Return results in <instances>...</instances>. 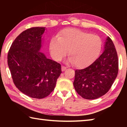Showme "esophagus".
Instances as JSON below:
<instances>
[{
  "label": "esophagus",
  "mask_w": 127,
  "mask_h": 127,
  "mask_svg": "<svg viewBox=\"0 0 127 127\" xmlns=\"http://www.w3.org/2000/svg\"><path fill=\"white\" fill-rule=\"evenodd\" d=\"M66 69V67H65V66H64L63 65L62 66V71H65V70Z\"/></svg>",
  "instance_id": "34e87169"
}]
</instances>
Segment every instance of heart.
Segmentation results:
<instances>
[{
    "mask_svg": "<svg viewBox=\"0 0 127 127\" xmlns=\"http://www.w3.org/2000/svg\"><path fill=\"white\" fill-rule=\"evenodd\" d=\"M102 41L99 36L76 29H67L51 38L49 49L51 57L60 61L66 53L68 61L77 68L91 64L100 55Z\"/></svg>",
    "mask_w": 127,
    "mask_h": 127,
    "instance_id": "1",
    "label": "heart"
}]
</instances>
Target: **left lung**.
<instances>
[{"label": "left lung", "instance_id": "1", "mask_svg": "<svg viewBox=\"0 0 127 127\" xmlns=\"http://www.w3.org/2000/svg\"><path fill=\"white\" fill-rule=\"evenodd\" d=\"M118 73L117 53L112 40L107 37L99 58L88 67L75 70L74 87L83 98L96 99L108 92Z\"/></svg>", "mask_w": 127, "mask_h": 127}]
</instances>
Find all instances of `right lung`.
I'll return each mask as SVG.
<instances>
[{
	"label": "right lung",
	"instance_id": "obj_1",
	"mask_svg": "<svg viewBox=\"0 0 127 127\" xmlns=\"http://www.w3.org/2000/svg\"><path fill=\"white\" fill-rule=\"evenodd\" d=\"M45 31V27H36L23 31L8 54V65L15 86L26 95L35 98L48 96L62 73L61 64L40 52Z\"/></svg>",
	"mask_w": 127,
	"mask_h": 127
}]
</instances>
